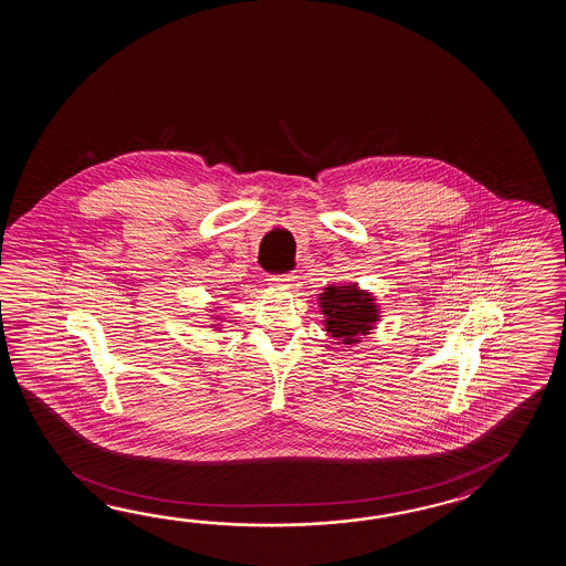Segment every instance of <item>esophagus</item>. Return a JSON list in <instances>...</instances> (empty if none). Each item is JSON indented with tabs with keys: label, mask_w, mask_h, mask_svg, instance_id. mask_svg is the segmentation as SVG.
Listing matches in <instances>:
<instances>
[{
	"label": "esophagus",
	"mask_w": 566,
	"mask_h": 566,
	"mask_svg": "<svg viewBox=\"0 0 566 566\" xmlns=\"http://www.w3.org/2000/svg\"><path fill=\"white\" fill-rule=\"evenodd\" d=\"M293 279H295L293 275H271L266 281H269L271 287H289V283H291Z\"/></svg>",
	"instance_id": "1"
}]
</instances>
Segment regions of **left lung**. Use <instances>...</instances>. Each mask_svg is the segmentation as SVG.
Masks as SVG:
<instances>
[{"instance_id": "1", "label": "left lung", "mask_w": 566, "mask_h": 566, "mask_svg": "<svg viewBox=\"0 0 566 566\" xmlns=\"http://www.w3.org/2000/svg\"><path fill=\"white\" fill-rule=\"evenodd\" d=\"M317 300L324 313L325 332L344 346L361 342V336H368L380 319L373 293L358 287V283L327 285Z\"/></svg>"}]
</instances>
